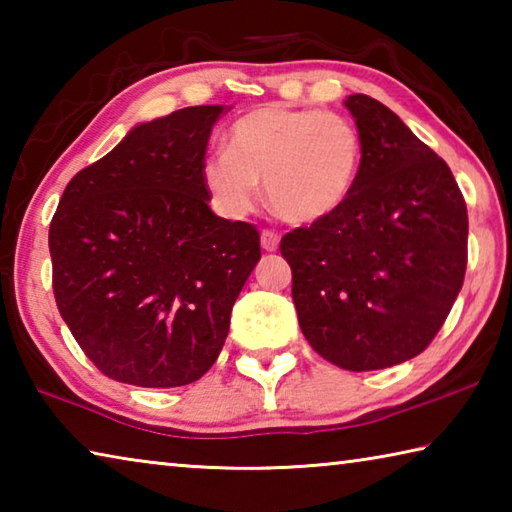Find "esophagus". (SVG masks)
I'll return each mask as SVG.
<instances>
[{
	"label": "esophagus",
	"mask_w": 512,
	"mask_h": 512,
	"mask_svg": "<svg viewBox=\"0 0 512 512\" xmlns=\"http://www.w3.org/2000/svg\"><path fill=\"white\" fill-rule=\"evenodd\" d=\"M280 246V235H277L275 230H262V248L268 250V253H273Z\"/></svg>",
	"instance_id": "obj_1"
}]
</instances>
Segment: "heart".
<instances>
[{
	"mask_svg": "<svg viewBox=\"0 0 512 512\" xmlns=\"http://www.w3.org/2000/svg\"><path fill=\"white\" fill-rule=\"evenodd\" d=\"M361 135L348 117L314 108L262 106L230 126L225 149L205 158L201 176L223 214L253 210L259 183L284 221L314 225L329 219L357 185Z\"/></svg>",
	"mask_w": 512,
	"mask_h": 512,
	"instance_id": "1",
	"label": "heart"
}]
</instances>
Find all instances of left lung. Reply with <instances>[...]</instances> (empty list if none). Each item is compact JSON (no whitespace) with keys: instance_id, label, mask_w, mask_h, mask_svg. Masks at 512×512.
I'll list each match as a JSON object with an SVG mask.
<instances>
[{"instance_id":"left-lung-1","label":"left lung","mask_w":512,"mask_h":512,"mask_svg":"<svg viewBox=\"0 0 512 512\" xmlns=\"http://www.w3.org/2000/svg\"><path fill=\"white\" fill-rule=\"evenodd\" d=\"M361 135L339 212L282 237L305 339L352 372L391 368L443 327L467 266V207L447 162L368 94L343 101Z\"/></svg>"}]
</instances>
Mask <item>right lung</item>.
I'll list each match as a JSON object with an SVG mask.
<instances>
[{"label": "right lung", "instance_id": "1", "mask_svg": "<svg viewBox=\"0 0 512 512\" xmlns=\"http://www.w3.org/2000/svg\"><path fill=\"white\" fill-rule=\"evenodd\" d=\"M225 110L192 106L137 124L69 180L51 219L60 316L94 366L121 384L201 379L262 257L255 225L207 205L201 169Z\"/></svg>", "mask_w": 512, "mask_h": 512}]
</instances>
